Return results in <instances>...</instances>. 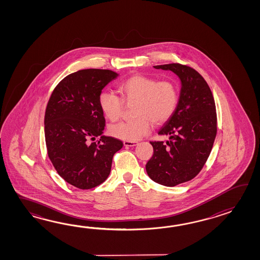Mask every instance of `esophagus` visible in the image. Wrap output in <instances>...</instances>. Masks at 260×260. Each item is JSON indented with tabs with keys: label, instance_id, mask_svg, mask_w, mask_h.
Returning <instances> with one entry per match:
<instances>
[{
	"label": "esophagus",
	"instance_id": "1",
	"mask_svg": "<svg viewBox=\"0 0 260 260\" xmlns=\"http://www.w3.org/2000/svg\"><path fill=\"white\" fill-rule=\"evenodd\" d=\"M123 145L125 147H134L136 145H138L137 141H123Z\"/></svg>",
	"mask_w": 260,
	"mask_h": 260
}]
</instances>
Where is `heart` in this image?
Returning a JSON list of instances; mask_svg holds the SVG:
<instances>
[{
    "label": "heart",
    "mask_w": 260,
    "mask_h": 260,
    "mask_svg": "<svg viewBox=\"0 0 260 260\" xmlns=\"http://www.w3.org/2000/svg\"><path fill=\"white\" fill-rule=\"evenodd\" d=\"M121 99L110 92L99 96L100 110L107 119L116 122L122 115L124 104H133L132 121L111 124L109 133L114 138L136 141L150 131L152 122L160 125L170 119L177 108L178 91L172 80L134 74L119 84Z\"/></svg>",
    "instance_id": "b5f03b06"
}]
</instances>
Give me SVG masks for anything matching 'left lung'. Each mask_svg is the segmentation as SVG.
I'll list each match as a JSON object with an SVG mask.
<instances>
[{"label":"left lung","instance_id":"1","mask_svg":"<svg viewBox=\"0 0 260 260\" xmlns=\"http://www.w3.org/2000/svg\"><path fill=\"white\" fill-rule=\"evenodd\" d=\"M154 68L176 73L181 90L173 115L158 133L169 140L150 141L153 155L146 170L155 182L174 187L196 177L208 159L216 136V104L210 87L192 68L178 63Z\"/></svg>","mask_w":260,"mask_h":260}]
</instances>
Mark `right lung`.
<instances>
[{"instance_id":"add662e5","label":"right lung","mask_w":260,"mask_h":260,"mask_svg":"<svg viewBox=\"0 0 260 260\" xmlns=\"http://www.w3.org/2000/svg\"><path fill=\"white\" fill-rule=\"evenodd\" d=\"M118 74L87 69L64 78L50 96L44 115L47 153L65 181L81 189L94 188L111 173L113 155L122 148L117 138L102 136L105 118L99 96ZM98 136L100 141L91 143Z\"/></svg>"}]
</instances>
